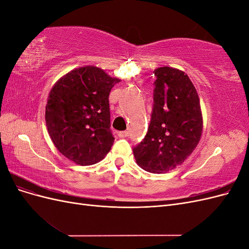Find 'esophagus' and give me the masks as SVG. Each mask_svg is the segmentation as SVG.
Instances as JSON below:
<instances>
[{"label":"esophagus","mask_w":249,"mask_h":249,"mask_svg":"<svg viewBox=\"0 0 249 249\" xmlns=\"http://www.w3.org/2000/svg\"><path fill=\"white\" fill-rule=\"evenodd\" d=\"M118 136L120 138H125V137L129 136V132H127V131H120V132H118Z\"/></svg>","instance_id":"esophagus-1"}]
</instances>
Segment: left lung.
<instances>
[{"label": "left lung", "instance_id": "obj_1", "mask_svg": "<svg viewBox=\"0 0 249 249\" xmlns=\"http://www.w3.org/2000/svg\"><path fill=\"white\" fill-rule=\"evenodd\" d=\"M154 73L150 123L133 153L140 167L160 173L176 168L192 154L201 136L202 117L196 89L184 71L164 66Z\"/></svg>", "mask_w": 249, "mask_h": 249}]
</instances>
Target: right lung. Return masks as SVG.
Wrapping results in <instances>:
<instances>
[{"label": "right lung", "mask_w": 249, "mask_h": 249, "mask_svg": "<svg viewBox=\"0 0 249 249\" xmlns=\"http://www.w3.org/2000/svg\"><path fill=\"white\" fill-rule=\"evenodd\" d=\"M118 82L101 69L83 66L66 73L52 88L46 106L48 132L67 159L86 166L109 153L114 142L109 94Z\"/></svg>", "instance_id": "right-lung-1"}]
</instances>
